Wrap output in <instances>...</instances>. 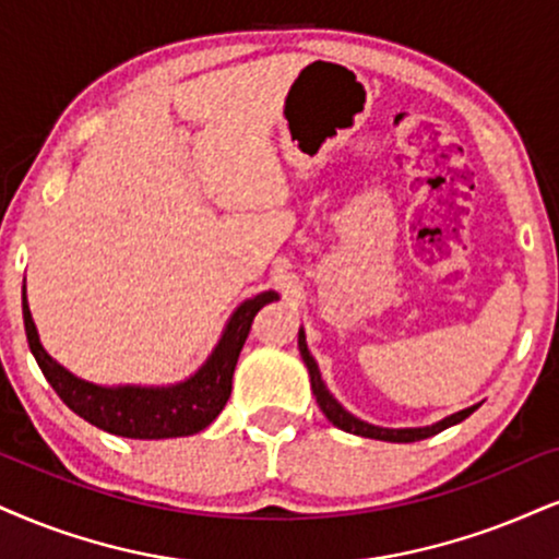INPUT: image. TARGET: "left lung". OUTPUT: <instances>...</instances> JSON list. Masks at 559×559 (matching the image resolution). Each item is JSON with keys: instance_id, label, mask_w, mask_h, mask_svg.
I'll return each instance as SVG.
<instances>
[{"instance_id": "obj_1", "label": "left lung", "mask_w": 559, "mask_h": 559, "mask_svg": "<svg viewBox=\"0 0 559 559\" xmlns=\"http://www.w3.org/2000/svg\"><path fill=\"white\" fill-rule=\"evenodd\" d=\"M298 349L302 355V362H306L308 373H311V389H313V396L316 402H319L321 412L326 415V419L332 425L340 427V430L344 432H353V436H362V438H376V440H389V443H415V440H425L430 436H438L440 430H445V427L451 425H459L461 419H466L472 415L477 406H469V409H461L456 412V415L440 419V423L430 425V427H399V430H394V427H378V425H368L362 423V419H357L355 415H349L344 406L336 402V399L329 394V389L323 385L321 381V373H319V365H316V360L311 357V353H308V344H306V332H298Z\"/></svg>"}]
</instances>
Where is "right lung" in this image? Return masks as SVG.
<instances>
[{
    "label": "right lung",
    "mask_w": 559,
    "mask_h": 559,
    "mask_svg": "<svg viewBox=\"0 0 559 559\" xmlns=\"http://www.w3.org/2000/svg\"><path fill=\"white\" fill-rule=\"evenodd\" d=\"M277 293H261L257 298L240 302L236 313L227 321L217 347L194 376L176 385H95L72 376L67 368L46 353L38 340L36 323L23 295V321L27 344L44 370L46 381L57 391L74 415L87 419L90 425L121 438L160 440L194 436L215 419L230 399L233 370L243 349L246 336L251 332L253 316L266 302L277 300Z\"/></svg>",
    "instance_id": "1"
}]
</instances>
